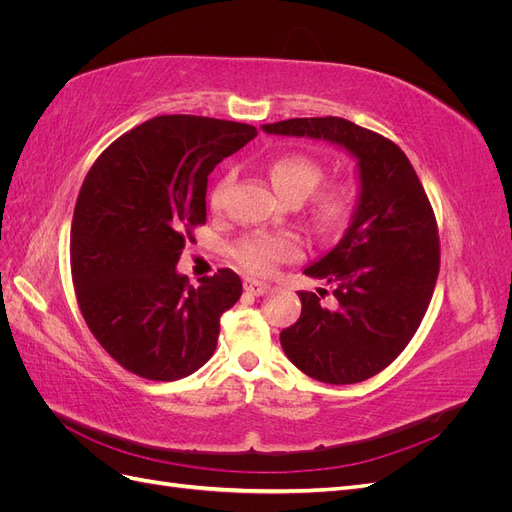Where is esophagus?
I'll list each match as a JSON object with an SVG mask.
<instances>
[{"label": "esophagus", "mask_w": 512, "mask_h": 512, "mask_svg": "<svg viewBox=\"0 0 512 512\" xmlns=\"http://www.w3.org/2000/svg\"><path fill=\"white\" fill-rule=\"evenodd\" d=\"M243 288L250 292V294H254V297H262V294H265L271 286L267 284V282H260V280H256V277H245L243 280Z\"/></svg>", "instance_id": "34e87169"}]
</instances>
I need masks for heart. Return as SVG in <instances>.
I'll use <instances>...</instances> for the list:
<instances>
[{
	"label": "heart",
	"instance_id": "obj_1",
	"mask_svg": "<svg viewBox=\"0 0 512 512\" xmlns=\"http://www.w3.org/2000/svg\"><path fill=\"white\" fill-rule=\"evenodd\" d=\"M269 181L288 203H301L316 190L322 179V166L301 156V153H286L275 158L267 168ZM230 177H224L211 192V207L220 209L224 205ZM312 220L318 230L331 232L342 226L352 211V192L348 185L335 183L320 190L312 198ZM299 256V243L286 235H252L245 237L235 247V258L241 267L252 273H269L277 262Z\"/></svg>",
	"mask_w": 512,
	"mask_h": 512
}]
</instances>
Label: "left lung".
<instances>
[{"label":"left lung","instance_id":"8db88e82","mask_svg":"<svg viewBox=\"0 0 512 512\" xmlns=\"http://www.w3.org/2000/svg\"><path fill=\"white\" fill-rule=\"evenodd\" d=\"M262 132L327 141L356 160L359 196L344 237L303 269L333 286V305L299 292L301 316L280 342L309 378L363 382L408 346L436 288L440 241L427 194L404 151L348 119H286Z\"/></svg>","mask_w":512,"mask_h":512}]
</instances>
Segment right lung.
Masks as SVG:
<instances>
[{"label":"right lung","mask_w":512,"mask_h":512,"mask_svg":"<svg viewBox=\"0 0 512 512\" xmlns=\"http://www.w3.org/2000/svg\"><path fill=\"white\" fill-rule=\"evenodd\" d=\"M247 123L162 115L119 136L87 173L74 207L70 267L89 331L147 380H179L218 346L220 318L241 297L220 269L190 286L177 271L207 220L209 173L256 136Z\"/></svg>","instance_id":"1"}]
</instances>
